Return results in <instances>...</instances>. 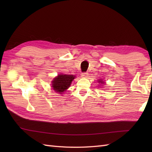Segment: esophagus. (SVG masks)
Here are the masks:
<instances>
[{"label": "esophagus", "mask_w": 152, "mask_h": 152, "mask_svg": "<svg viewBox=\"0 0 152 152\" xmlns=\"http://www.w3.org/2000/svg\"><path fill=\"white\" fill-rule=\"evenodd\" d=\"M89 76V74L88 72H83L81 74V76L82 78H88Z\"/></svg>", "instance_id": "1"}]
</instances>
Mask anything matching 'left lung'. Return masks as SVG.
<instances>
[{"mask_svg":"<svg viewBox=\"0 0 152 152\" xmlns=\"http://www.w3.org/2000/svg\"><path fill=\"white\" fill-rule=\"evenodd\" d=\"M98 82H99V83H101L102 86L103 84H104V82L103 81V80H102L101 79V80H98Z\"/></svg>","mask_w":152,"mask_h":152,"instance_id":"obj_1","label":"left lung"}]
</instances>
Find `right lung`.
<instances>
[{
	"label": "right lung",
	"instance_id": "add662e5",
	"mask_svg": "<svg viewBox=\"0 0 152 152\" xmlns=\"http://www.w3.org/2000/svg\"><path fill=\"white\" fill-rule=\"evenodd\" d=\"M76 78L74 75H69V74H59L53 80L52 87L55 91L59 94H63L64 91L69 88L72 80Z\"/></svg>",
	"mask_w": 152,
	"mask_h": 152
}]
</instances>
